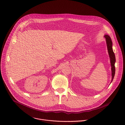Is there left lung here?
I'll list each match as a JSON object with an SVG mask.
<instances>
[{"instance_id":"left-lung-1","label":"left lung","mask_w":125,"mask_h":125,"mask_svg":"<svg viewBox=\"0 0 125 125\" xmlns=\"http://www.w3.org/2000/svg\"><path fill=\"white\" fill-rule=\"evenodd\" d=\"M106 38L107 45L108 50V52L109 54V56L110 57L111 66H112V81L114 79L115 75V53L113 50V43L112 41V39L111 37L108 35H105L104 36Z\"/></svg>"}]
</instances>
